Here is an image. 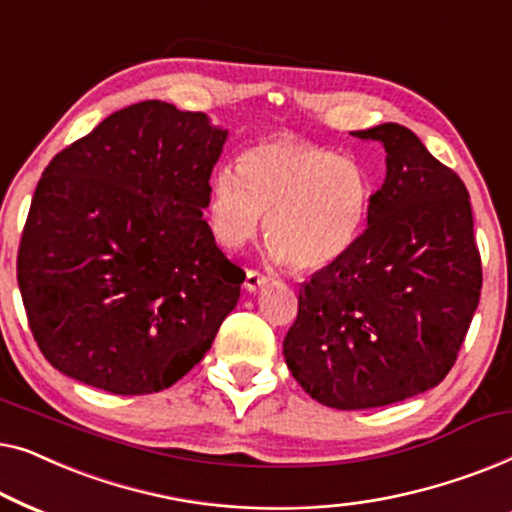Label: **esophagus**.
<instances>
[{
	"mask_svg": "<svg viewBox=\"0 0 512 512\" xmlns=\"http://www.w3.org/2000/svg\"><path fill=\"white\" fill-rule=\"evenodd\" d=\"M265 284H268V275H263V272H258V270H247V279H244V289H247L249 293L263 289Z\"/></svg>",
	"mask_w": 512,
	"mask_h": 512,
	"instance_id": "1",
	"label": "esophagus"
}]
</instances>
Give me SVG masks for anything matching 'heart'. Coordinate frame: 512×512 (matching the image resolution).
<instances>
[{
    "instance_id": "1",
    "label": "heart",
    "mask_w": 512,
    "mask_h": 512,
    "mask_svg": "<svg viewBox=\"0 0 512 512\" xmlns=\"http://www.w3.org/2000/svg\"><path fill=\"white\" fill-rule=\"evenodd\" d=\"M373 205V181L354 158L279 135L249 146L209 186V221L226 249H240L265 216L277 261L300 272L340 263L356 247Z\"/></svg>"
}]
</instances>
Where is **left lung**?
<instances>
[{"instance_id": "obj_1", "label": "left lung", "mask_w": 512, "mask_h": 512, "mask_svg": "<svg viewBox=\"0 0 512 512\" xmlns=\"http://www.w3.org/2000/svg\"><path fill=\"white\" fill-rule=\"evenodd\" d=\"M387 151L368 226L340 263L300 286L284 359L314 401L368 410L436 387L450 373L482 289L464 181L415 132H352Z\"/></svg>"}]
</instances>
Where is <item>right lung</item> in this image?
Instances as JSON below:
<instances>
[{"label":"right lung","instance_id":"1","mask_svg":"<svg viewBox=\"0 0 512 512\" xmlns=\"http://www.w3.org/2000/svg\"><path fill=\"white\" fill-rule=\"evenodd\" d=\"M226 135L200 111L146 100L48 163L20 237L18 286L53 368L142 396L202 361L244 282L202 219Z\"/></svg>","mask_w":512,"mask_h":512}]
</instances>
